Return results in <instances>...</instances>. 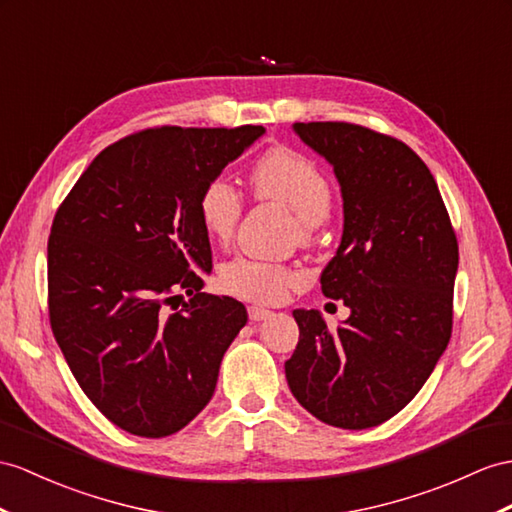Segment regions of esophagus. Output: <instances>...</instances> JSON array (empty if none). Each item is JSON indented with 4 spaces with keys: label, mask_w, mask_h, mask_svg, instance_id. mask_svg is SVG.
<instances>
[{
    "label": "esophagus",
    "mask_w": 512,
    "mask_h": 512,
    "mask_svg": "<svg viewBox=\"0 0 512 512\" xmlns=\"http://www.w3.org/2000/svg\"><path fill=\"white\" fill-rule=\"evenodd\" d=\"M247 313H249V319H252V321H265V319L271 317V310L260 308V306H249Z\"/></svg>",
    "instance_id": "esophagus-1"
}]
</instances>
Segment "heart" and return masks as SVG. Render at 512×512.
Here are the masks:
<instances>
[{"label":"heart","instance_id":"obj_1","mask_svg":"<svg viewBox=\"0 0 512 512\" xmlns=\"http://www.w3.org/2000/svg\"><path fill=\"white\" fill-rule=\"evenodd\" d=\"M260 197L284 202L304 221V230L317 226L330 213V182L313 160L293 149H271L249 173ZM199 219L206 232L223 241L239 223L243 202L236 186L226 176L210 178L197 197ZM223 291L260 304H278L297 282V273L267 260L236 256L219 273Z\"/></svg>","mask_w":512,"mask_h":512}]
</instances>
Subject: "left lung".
Instances as JSON below:
<instances>
[{"instance_id":"obj_1","label":"left lung","mask_w":512,"mask_h":512,"mask_svg":"<svg viewBox=\"0 0 512 512\" xmlns=\"http://www.w3.org/2000/svg\"><path fill=\"white\" fill-rule=\"evenodd\" d=\"M293 132L341 186L343 236L321 291L350 317L330 332L319 310H293L286 382L328 426L373 428L413 400L450 343L456 234L426 162L402 141L341 121Z\"/></svg>"}]
</instances>
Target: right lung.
Returning a JSON list of instances; mask_svg holds the SVG:
<instances>
[{"label": "right lung", "mask_w": 512, "mask_h": 512, "mask_svg": "<svg viewBox=\"0 0 512 512\" xmlns=\"http://www.w3.org/2000/svg\"><path fill=\"white\" fill-rule=\"evenodd\" d=\"M263 126L152 128L99 152L58 208L47 243L49 321L86 397L115 426L160 439L215 393L247 323L213 269L197 197ZM184 290L192 299L176 311Z\"/></svg>", "instance_id": "obj_1"}]
</instances>
